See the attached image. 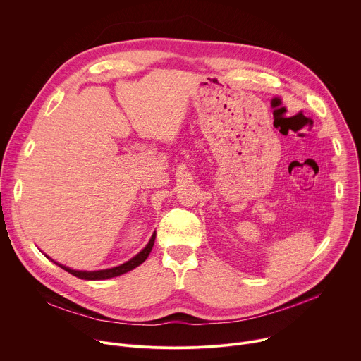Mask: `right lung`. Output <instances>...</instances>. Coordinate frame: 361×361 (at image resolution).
Segmentation results:
<instances>
[{
	"label": "right lung",
	"mask_w": 361,
	"mask_h": 361,
	"mask_svg": "<svg viewBox=\"0 0 361 361\" xmlns=\"http://www.w3.org/2000/svg\"><path fill=\"white\" fill-rule=\"evenodd\" d=\"M154 241H156V233H154L148 241V244L145 245V248H142L135 257H133V259L118 267H114V269H107V270H98V271H77V270H71L63 264H59L61 269H64L66 271H68L70 274L78 277V279H82V280H106V279H111V277H117V276H121L135 267H138L141 263H144L147 260V257L149 255L151 250H152V245H154Z\"/></svg>",
	"instance_id": "1"
}]
</instances>
